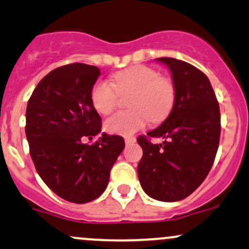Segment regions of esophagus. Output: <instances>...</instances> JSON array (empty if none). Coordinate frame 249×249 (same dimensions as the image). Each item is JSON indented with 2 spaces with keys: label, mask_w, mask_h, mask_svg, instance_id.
Here are the masks:
<instances>
[{
  "label": "esophagus",
  "mask_w": 249,
  "mask_h": 249,
  "mask_svg": "<svg viewBox=\"0 0 249 249\" xmlns=\"http://www.w3.org/2000/svg\"><path fill=\"white\" fill-rule=\"evenodd\" d=\"M136 142L135 137H125V144L126 145H130V144H133Z\"/></svg>",
  "instance_id": "obj_1"
}]
</instances>
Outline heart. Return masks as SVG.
I'll list each match as a JSON object with an SVG mask.
<instances>
[{"label": "heart", "instance_id": "obj_1", "mask_svg": "<svg viewBox=\"0 0 249 249\" xmlns=\"http://www.w3.org/2000/svg\"><path fill=\"white\" fill-rule=\"evenodd\" d=\"M131 93L127 98L129 111H119L106 119L105 130L112 135L130 136L143 129L147 120L163 122L174 107V83L160 76L154 68L135 65L112 75V84L97 81L92 87L91 102L99 113L107 114L116 106L118 95Z\"/></svg>", "mask_w": 249, "mask_h": 249}]
</instances>
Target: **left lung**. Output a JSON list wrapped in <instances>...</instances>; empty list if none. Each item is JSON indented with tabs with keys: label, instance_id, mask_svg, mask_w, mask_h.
I'll return each mask as SVG.
<instances>
[{
	"label": "left lung",
	"instance_id": "8db88e82",
	"mask_svg": "<svg viewBox=\"0 0 249 249\" xmlns=\"http://www.w3.org/2000/svg\"><path fill=\"white\" fill-rule=\"evenodd\" d=\"M156 61L170 70L176 97L168 118L146 133L165 142L152 144L145 136L137 139L143 149L138 178L150 197L181 201L200 187L212 169L220 142V107L209 79L198 68L174 58Z\"/></svg>",
	"mask_w": 249,
	"mask_h": 249
}]
</instances>
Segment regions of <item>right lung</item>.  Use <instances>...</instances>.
Returning a JSON list of instances; mask_svg holds the SVG:
<instances>
[{
	"instance_id": "right-lung-1",
	"label": "right lung",
	"mask_w": 249,
	"mask_h": 249,
	"mask_svg": "<svg viewBox=\"0 0 249 249\" xmlns=\"http://www.w3.org/2000/svg\"><path fill=\"white\" fill-rule=\"evenodd\" d=\"M100 75L91 65H66L49 72L35 87L26 111V136L39 176L52 191L73 203H87L106 189L124 138L103 133L91 102Z\"/></svg>"
}]
</instances>
